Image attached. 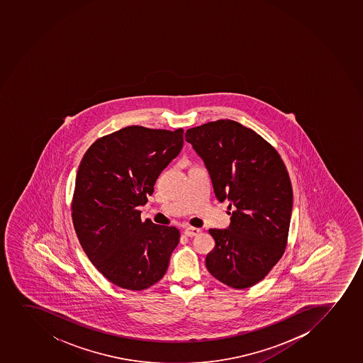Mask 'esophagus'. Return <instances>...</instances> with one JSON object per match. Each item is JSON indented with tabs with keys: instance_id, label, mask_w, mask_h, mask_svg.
Instances as JSON below:
<instances>
[{
	"instance_id": "obj_1",
	"label": "esophagus",
	"mask_w": 363,
	"mask_h": 363,
	"mask_svg": "<svg viewBox=\"0 0 363 363\" xmlns=\"http://www.w3.org/2000/svg\"><path fill=\"white\" fill-rule=\"evenodd\" d=\"M184 235L188 236V238H193V236H196V235H199L200 229L199 228H191V226H188L184 229Z\"/></svg>"
}]
</instances>
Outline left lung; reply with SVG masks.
Returning a JSON list of instances; mask_svg holds the SVG:
<instances>
[{
  "label": "left lung",
  "mask_w": 363,
  "mask_h": 363,
  "mask_svg": "<svg viewBox=\"0 0 363 363\" xmlns=\"http://www.w3.org/2000/svg\"><path fill=\"white\" fill-rule=\"evenodd\" d=\"M184 137L203 158L216 198L235 207L228 229L208 230L216 246L207 269L230 288H250L284 254L293 210L288 170L272 145L236 121L208 122Z\"/></svg>",
  "instance_id": "obj_1"
}]
</instances>
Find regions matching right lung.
I'll list each match as a JSON object with an SVG mask.
<instances>
[{"label": "right lung", "instance_id": "1", "mask_svg": "<svg viewBox=\"0 0 363 363\" xmlns=\"http://www.w3.org/2000/svg\"><path fill=\"white\" fill-rule=\"evenodd\" d=\"M182 146V128L129 125L97 139L82 157L72 200L75 233L94 267L120 288L145 290L168 269L179 229L143 222L138 207Z\"/></svg>", "mask_w": 363, "mask_h": 363}]
</instances>
